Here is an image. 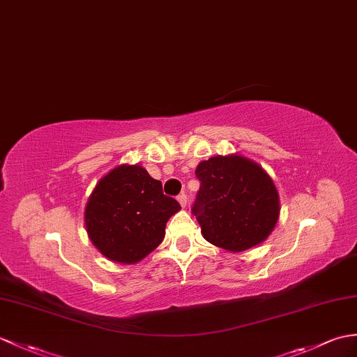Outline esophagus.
Listing matches in <instances>:
<instances>
[{"label": "esophagus", "instance_id": "1", "mask_svg": "<svg viewBox=\"0 0 357 357\" xmlns=\"http://www.w3.org/2000/svg\"><path fill=\"white\" fill-rule=\"evenodd\" d=\"M178 202L181 204L182 208H185V206H187V196H185L184 193L179 195V196H178Z\"/></svg>", "mask_w": 357, "mask_h": 357}]
</instances>
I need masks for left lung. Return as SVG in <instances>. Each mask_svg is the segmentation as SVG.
<instances>
[{
	"instance_id": "left-lung-1",
	"label": "left lung",
	"mask_w": 357,
	"mask_h": 357,
	"mask_svg": "<svg viewBox=\"0 0 357 357\" xmlns=\"http://www.w3.org/2000/svg\"><path fill=\"white\" fill-rule=\"evenodd\" d=\"M192 213L210 243L242 252L268 238L280 216L278 192L259 164L240 155L199 162Z\"/></svg>"
}]
</instances>
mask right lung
Returning a JSON list of instances; mask_svg holds the SVG:
<instances>
[{
	"label": "right lung",
	"mask_w": 357,
	"mask_h": 357,
	"mask_svg": "<svg viewBox=\"0 0 357 357\" xmlns=\"http://www.w3.org/2000/svg\"><path fill=\"white\" fill-rule=\"evenodd\" d=\"M179 210L176 199L162 193L161 181L138 164H123L93 190L85 208V225L91 242L105 257L132 264L162 242L165 223Z\"/></svg>",
	"instance_id": "right-lung-1"
}]
</instances>
